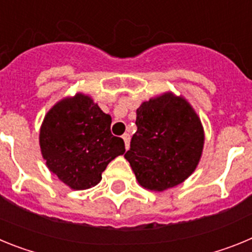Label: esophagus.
<instances>
[{
    "instance_id": "obj_1",
    "label": "esophagus",
    "mask_w": 252,
    "mask_h": 252,
    "mask_svg": "<svg viewBox=\"0 0 252 252\" xmlns=\"http://www.w3.org/2000/svg\"><path fill=\"white\" fill-rule=\"evenodd\" d=\"M122 139H124L125 141V148L127 150V149L130 148V135H128V133H125L124 136H122Z\"/></svg>"
}]
</instances>
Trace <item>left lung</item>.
Returning a JSON list of instances; mask_svg holds the SVG:
<instances>
[{"label": "left lung", "instance_id": "left-lung-1", "mask_svg": "<svg viewBox=\"0 0 252 252\" xmlns=\"http://www.w3.org/2000/svg\"><path fill=\"white\" fill-rule=\"evenodd\" d=\"M137 131L125 158L140 186L162 192L183 183L201 160L204 130L182 95L165 92L136 110Z\"/></svg>", "mask_w": 252, "mask_h": 252}]
</instances>
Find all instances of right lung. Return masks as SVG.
<instances>
[{"label":"right lung","mask_w":252,"mask_h":252,"mask_svg":"<svg viewBox=\"0 0 252 252\" xmlns=\"http://www.w3.org/2000/svg\"><path fill=\"white\" fill-rule=\"evenodd\" d=\"M111 116L83 93L57 102L39 135L49 170L74 190L97 186L108 162L125 153L124 140L111 133Z\"/></svg>","instance_id":"obj_1"}]
</instances>
